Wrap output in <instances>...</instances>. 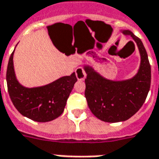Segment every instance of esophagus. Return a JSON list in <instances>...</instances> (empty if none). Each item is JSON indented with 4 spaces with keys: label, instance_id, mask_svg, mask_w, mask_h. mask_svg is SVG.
Returning a JSON list of instances; mask_svg holds the SVG:
<instances>
[{
    "label": "esophagus",
    "instance_id": "34e87169",
    "mask_svg": "<svg viewBox=\"0 0 159 159\" xmlns=\"http://www.w3.org/2000/svg\"><path fill=\"white\" fill-rule=\"evenodd\" d=\"M75 75H76V77H77L79 80H84L85 77H86V73L80 67H79V68L76 69V70H75Z\"/></svg>",
    "mask_w": 159,
    "mask_h": 159
}]
</instances>
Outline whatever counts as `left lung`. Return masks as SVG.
Listing matches in <instances>:
<instances>
[{"label":"left lung","mask_w":159,"mask_h":159,"mask_svg":"<svg viewBox=\"0 0 159 159\" xmlns=\"http://www.w3.org/2000/svg\"><path fill=\"white\" fill-rule=\"evenodd\" d=\"M121 32L132 37L140 52V67L135 76L125 80H111L91 66H84L88 107L98 119L106 122L124 121L132 117L144 103L151 84V66L143 42L129 30Z\"/></svg>","instance_id":"left-lung-1"}]
</instances>
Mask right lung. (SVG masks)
Wrapping results in <instances>:
<instances>
[{
	"label": "right lung",
	"mask_w": 159,
	"mask_h": 159,
	"mask_svg": "<svg viewBox=\"0 0 159 159\" xmlns=\"http://www.w3.org/2000/svg\"><path fill=\"white\" fill-rule=\"evenodd\" d=\"M14 51L7 70V89L14 107L22 116L39 122L50 121L61 116L77 81L75 73L43 86L27 88L16 80L13 66Z\"/></svg>",
	"instance_id": "obj_1"
}]
</instances>
